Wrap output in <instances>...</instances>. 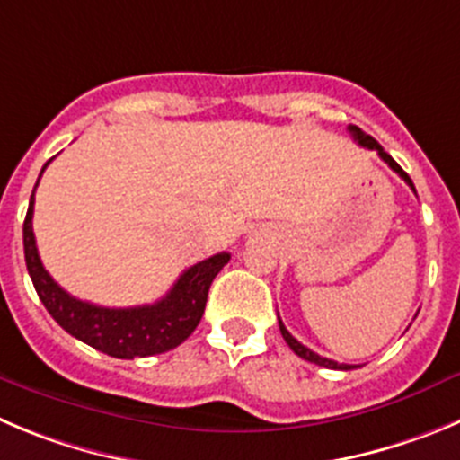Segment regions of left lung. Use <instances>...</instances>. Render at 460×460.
Listing matches in <instances>:
<instances>
[{"instance_id":"8db88e82","label":"left lung","mask_w":460,"mask_h":460,"mask_svg":"<svg viewBox=\"0 0 460 460\" xmlns=\"http://www.w3.org/2000/svg\"><path fill=\"white\" fill-rule=\"evenodd\" d=\"M349 133H351V136H354V140H356V143L360 145V147H366V149H375V152L379 154V156L384 158V161L388 163V165L393 167L394 172H397L399 177H402V179H404L406 183H409V186H411V190L415 192V186H413V181H411V177H409V174H406V172L402 170V167L397 165V161H394V158L390 156V154L385 152V149L381 147V145L376 143L375 138H372V136H367V133H363V131H360L358 127H349ZM279 329H281V336H283V341L288 342V347H290V349H293L295 354H297V356H302L304 360H308V363H315V366L329 367V370H354V367H358V366H347V363H336V360H332V358H324V356L315 354V351H313V349H308V347H304L302 342L297 341V338H293V333H290L288 329L283 327V322H281V320H279Z\"/></svg>"}]
</instances>
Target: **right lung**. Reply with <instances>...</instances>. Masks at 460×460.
Returning <instances> with one entry per match:
<instances>
[{
	"label": "right lung",
	"instance_id": "1",
	"mask_svg": "<svg viewBox=\"0 0 460 460\" xmlns=\"http://www.w3.org/2000/svg\"><path fill=\"white\" fill-rule=\"evenodd\" d=\"M49 161L45 163V167ZM45 167L40 170V177ZM38 186V181H36ZM36 192V188H33ZM33 192L24 217V261L38 297L70 336L85 345L104 351L113 358H143L163 354L181 345L197 329L206 308V297L213 279L229 263L231 254L210 256V259L188 268L170 293L154 304L131 308H106L97 304L81 302L58 286L38 256L36 235H33Z\"/></svg>",
	"mask_w": 460,
	"mask_h": 460
}]
</instances>
